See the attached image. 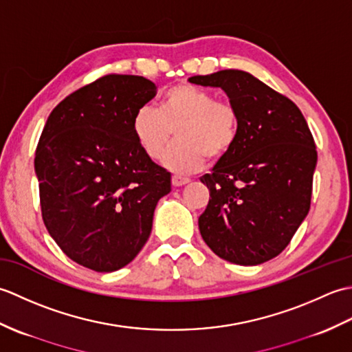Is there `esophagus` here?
I'll list each match as a JSON object with an SVG mask.
<instances>
[{
    "label": "esophagus",
    "instance_id": "34e87169",
    "mask_svg": "<svg viewBox=\"0 0 352 352\" xmlns=\"http://www.w3.org/2000/svg\"><path fill=\"white\" fill-rule=\"evenodd\" d=\"M189 182H190L189 178H186V177H178V175L172 177V186H174V188H180V186L188 184Z\"/></svg>",
    "mask_w": 352,
    "mask_h": 352
}]
</instances>
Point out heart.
I'll use <instances>...</instances> for the list:
<instances>
[{"instance_id":"1","label":"heart","mask_w":352,"mask_h":352,"mask_svg":"<svg viewBox=\"0 0 352 352\" xmlns=\"http://www.w3.org/2000/svg\"><path fill=\"white\" fill-rule=\"evenodd\" d=\"M133 134L149 159H160L177 133V142L163 155L172 172L190 174L204 166L207 155L221 159L233 148L239 133L237 110L227 101L190 85H177L163 94L159 109L142 106L133 118Z\"/></svg>"}]
</instances>
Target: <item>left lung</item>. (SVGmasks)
I'll return each mask as SVG.
<instances>
[{
    "mask_svg": "<svg viewBox=\"0 0 352 352\" xmlns=\"http://www.w3.org/2000/svg\"><path fill=\"white\" fill-rule=\"evenodd\" d=\"M190 83L219 87L239 115L233 148L210 174L199 233L216 256L254 266L278 256L310 210L318 153L301 110L250 72L223 69Z\"/></svg>",
    "mask_w": 352,
    "mask_h": 352,
    "instance_id": "left-lung-1",
    "label": "left lung"
}]
</instances>
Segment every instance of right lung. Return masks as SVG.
<instances>
[{
    "label": "right lung",
    "mask_w": 352,
    "mask_h": 352,
    "mask_svg": "<svg viewBox=\"0 0 352 352\" xmlns=\"http://www.w3.org/2000/svg\"><path fill=\"white\" fill-rule=\"evenodd\" d=\"M155 95L139 76H106L51 111L36 149L42 218L76 263L96 272L126 266L144 248L170 174L142 151L134 113Z\"/></svg>",
    "instance_id": "add662e5"
}]
</instances>
